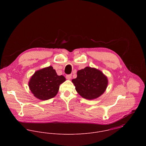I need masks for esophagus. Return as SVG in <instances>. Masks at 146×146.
Segmentation results:
<instances>
[{
  "mask_svg": "<svg viewBox=\"0 0 146 146\" xmlns=\"http://www.w3.org/2000/svg\"><path fill=\"white\" fill-rule=\"evenodd\" d=\"M71 76H72V75H67L66 76V79H68V80H70V79H71Z\"/></svg>",
  "mask_w": 146,
  "mask_h": 146,
  "instance_id": "34e87169",
  "label": "esophagus"
}]
</instances>
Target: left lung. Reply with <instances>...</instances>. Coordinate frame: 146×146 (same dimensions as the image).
I'll use <instances>...</instances> for the list:
<instances>
[{"mask_svg": "<svg viewBox=\"0 0 146 146\" xmlns=\"http://www.w3.org/2000/svg\"><path fill=\"white\" fill-rule=\"evenodd\" d=\"M77 92L84 98L92 100L101 96L108 85L107 78L102 71L86 67L78 71L77 78L72 79Z\"/></svg>", "mask_w": 146, "mask_h": 146, "instance_id": "left-lung-1", "label": "left lung"}]
</instances>
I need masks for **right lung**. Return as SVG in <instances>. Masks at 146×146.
Returning a JSON list of instances; mask_svg holds the SVG:
<instances>
[{
  "label": "right lung",
  "instance_id": "1",
  "mask_svg": "<svg viewBox=\"0 0 146 146\" xmlns=\"http://www.w3.org/2000/svg\"><path fill=\"white\" fill-rule=\"evenodd\" d=\"M63 76H58L52 66L36 71L31 76L29 86L31 93L39 100L45 101L55 97L60 85L65 82Z\"/></svg>",
  "mask_w": 146,
  "mask_h": 146
}]
</instances>
